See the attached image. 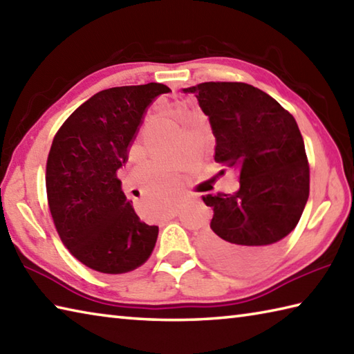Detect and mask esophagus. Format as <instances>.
<instances>
[{
    "mask_svg": "<svg viewBox=\"0 0 354 354\" xmlns=\"http://www.w3.org/2000/svg\"><path fill=\"white\" fill-rule=\"evenodd\" d=\"M175 216H176V210L173 209V210L169 212V218H175Z\"/></svg>",
    "mask_w": 354,
    "mask_h": 354,
    "instance_id": "esophagus-1",
    "label": "esophagus"
}]
</instances>
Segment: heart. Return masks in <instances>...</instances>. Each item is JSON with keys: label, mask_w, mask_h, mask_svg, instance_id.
<instances>
[{"label": "heart", "mask_w": 354, "mask_h": 354, "mask_svg": "<svg viewBox=\"0 0 354 354\" xmlns=\"http://www.w3.org/2000/svg\"><path fill=\"white\" fill-rule=\"evenodd\" d=\"M151 187H153V192L158 199H161V205H165V196L170 190V183L167 178L164 176V173H156V175L151 176Z\"/></svg>", "instance_id": "1"}]
</instances>
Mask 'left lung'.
I'll return each instance as SVG.
<instances>
[{
	"instance_id": "left-lung-1",
	"label": "left lung",
	"mask_w": 354,
	"mask_h": 354,
	"mask_svg": "<svg viewBox=\"0 0 354 354\" xmlns=\"http://www.w3.org/2000/svg\"><path fill=\"white\" fill-rule=\"evenodd\" d=\"M184 92L209 116L214 161L238 170L241 184L233 195L203 196L213 219L201 248L219 267L250 272L272 258L306 209L310 167L301 130L278 101L245 82H201Z\"/></svg>"
}]
</instances>
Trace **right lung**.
Listing matches in <instances>:
<instances>
[{"instance_id": "1", "label": "right lung", "mask_w": 354, "mask_h": 354, "mask_svg": "<svg viewBox=\"0 0 354 354\" xmlns=\"http://www.w3.org/2000/svg\"><path fill=\"white\" fill-rule=\"evenodd\" d=\"M159 82L101 90L58 129L46 165L47 204L62 244L81 264L106 274L133 272L150 258L158 225L138 216L116 171Z\"/></svg>"}]
</instances>
